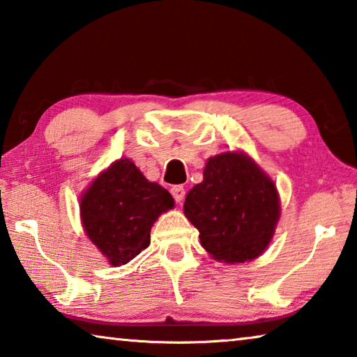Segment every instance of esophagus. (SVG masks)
<instances>
[{
    "instance_id": "34e87169",
    "label": "esophagus",
    "mask_w": 357,
    "mask_h": 357,
    "mask_svg": "<svg viewBox=\"0 0 357 357\" xmlns=\"http://www.w3.org/2000/svg\"><path fill=\"white\" fill-rule=\"evenodd\" d=\"M170 192H172V195L174 198V202L183 203L184 197H185V189H184L183 185H174V187H172Z\"/></svg>"
}]
</instances>
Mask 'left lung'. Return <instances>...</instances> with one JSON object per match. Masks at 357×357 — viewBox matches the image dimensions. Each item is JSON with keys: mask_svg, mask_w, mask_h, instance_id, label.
I'll list each match as a JSON object with an SVG mask.
<instances>
[{"mask_svg": "<svg viewBox=\"0 0 357 357\" xmlns=\"http://www.w3.org/2000/svg\"><path fill=\"white\" fill-rule=\"evenodd\" d=\"M203 176L184 203L203 249L225 263L257 258L273 239L280 215L277 187L243 153L211 157Z\"/></svg>", "mask_w": 357, "mask_h": 357, "instance_id": "left-lung-1", "label": "left lung"}]
</instances>
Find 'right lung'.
Here are the masks:
<instances>
[{
  "instance_id": "right-lung-1",
  "label": "right lung",
  "mask_w": 357,
  "mask_h": 357,
  "mask_svg": "<svg viewBox=\"0 0 357 357\" xmlns=\"http://www.w3.org/2000/svg\"><path fill=\"white\" fill-rule=\"evenodd\" d=\"M173 206L167 189L149 183L134 162L121 159L84 192L80 213L91 243L113 266H121L146 249L153 223Z\"/></svg>"
}]
</instances>
